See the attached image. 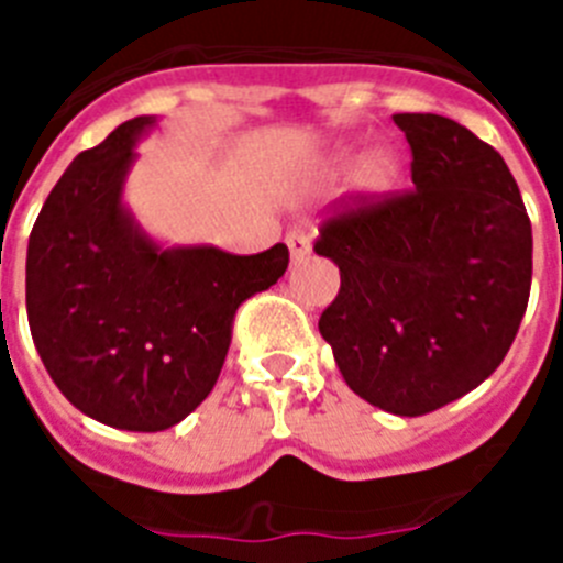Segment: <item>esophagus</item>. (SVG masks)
I'll list each match as a JSON object with an SVG mask.
<instances>
[{
  "label": "esophagus",
  "instance_id": "obj_1",
  "mask_svg": "<svg viewBox=\"0 0 563 563\" xmlns=\"http://www.w3.org/2000/svg\"><path fill=\"white\" fill-rule=\"evenodd\" d=\"M287 247H290L292 262L305 258L307 253H310V233L301 231V228H292V231L287 233Z\"/></svg>",
  "mask_w": 563,
  "mask_h": 563
}]
</instances>
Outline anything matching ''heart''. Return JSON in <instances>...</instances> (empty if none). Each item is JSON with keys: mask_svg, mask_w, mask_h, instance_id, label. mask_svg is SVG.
Segmentation results:
<instances>
[{"mask_svg": "<svg viewBox=\"0 0 563 563\" xmlns=\"http://www.w3.org/2000/svg\"><path fill=\"white\" fill-rule=\"evenodd\" d=\"M400 177V163L395 161V154L389 152H372L366 161L361 163L357 180L369 191H389Z\"/></svg>", "mask_w": 563, "mask_h": 563, "instance_id": "1", "label": "heart"}]
</instances>
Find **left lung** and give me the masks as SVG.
Returning a JSON list of instances; mask_svg holds the SVG:
<instances>
[{"mask_svg": "<svg viewBox=\"0 0 563 563\" xmlns=\"http://www.w3.org/2000/svg\"><path fill=\"white\" fill-rule=\"evenodd\" d=\"M395 123L415 186L332 202L316 253L335 262L341 290L318 330L355 395L420 417L505 361L530 298L533 231L494 146L442 114Z\"/></svg>", "mask_w": 563, "mask_h": 563, "instance_id": "left-lung-1", "label": "left lung"}]
</instances>
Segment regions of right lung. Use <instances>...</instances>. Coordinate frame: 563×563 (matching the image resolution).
I'll return each mask as SVG.
<instances>
[{
  "label": "right lung",
  "mask_w": 563,
  "mask_h": 563,
  "mask_svg": "<svg viewBox=\"0 0 563 563\" xmlns=\"http://www.w3.org/2000/svg\"><path fill=\"white\" fill-rule=\"evenodd\" d=\"M121 123L69 163L27 242L30 335L78 411L126 431H163L213 389L239 305L285 276L290 251H163L123 211L134 141Z\"/></svg>",
  "instance_id": "obj_1"
}]
</instances>
